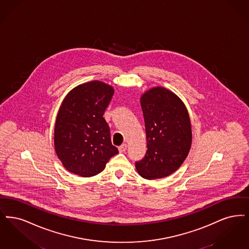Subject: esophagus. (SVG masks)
I'll return each instance as SVG.
<instances>
[{
  "mask_svg": "<svg viewBox=\"0 0 249 249\" xmlns=\"http://www.w3.org/2000/svg\"><path fill=\"white\" fill-rule=\"evenodd\" d=\"M126 149H127V145L126 144H123V145H121L119 147V152H124L126 151Z\"/></svg>",
  "mask_w": 249,
  "mask_h": 249,
  "instance_id": "34e87169",
  "label": "esophagus"
}]
</instances>
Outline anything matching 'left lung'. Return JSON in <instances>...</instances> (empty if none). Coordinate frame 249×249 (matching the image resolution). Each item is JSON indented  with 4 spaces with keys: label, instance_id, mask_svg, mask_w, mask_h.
<instances>
[{
    "label": "left lung",
    "instance_id": "1",
    "mask_svg": "<svg viewBox=\"0 0 249 249\" xmlns=\"http://www.w3.org/2000/svg\"><path fill=\"white\" fill-rule=\"evenodd\" d=\"M147 152L136 162L142 178H161L179 168L192 145V126L182 100L164 87H153L141 99Z\"/></svg>",
    "mask_w": 249,
    "mask_h": 249
}]
</instances>
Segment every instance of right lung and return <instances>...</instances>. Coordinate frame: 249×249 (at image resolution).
<instances>
[{
	"label": "right lung",
	"instance_id": "obj_1",
	"mask_svg": "<svg viewBox=\"0 0 249 249\" xmlns=\"http://www.w3.org/2000/svg\"><path fill=\"white\" fill-rule=\"evenodd\" d=\"M114 89L99 81L73 88L66 96L54 124V149L66 169L78 176H96L118 153L111 144L103 114Z\"/></svg>",
	"mask_w": 249,
	"mask_h": 249
}]
</instances>
